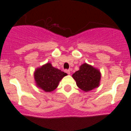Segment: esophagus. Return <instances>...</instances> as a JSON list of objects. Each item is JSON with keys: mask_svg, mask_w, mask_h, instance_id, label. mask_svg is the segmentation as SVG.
Segmentation results:
<instances>
[{"mask_svg": "<svg viewBox=\"0 0 131 131\" xmlns=\"http://www.w3.org/2000/svg\"><path fill=\"white\" fill-rule=\"evenodd\" d=\"M65 71H66V72L68 74H70V71H69V69H66Z\"/></svg>", "mask_w": 131, "mask_h": 131, "instance_id": "34e87169", "label": "esophagus"}]
</instances>
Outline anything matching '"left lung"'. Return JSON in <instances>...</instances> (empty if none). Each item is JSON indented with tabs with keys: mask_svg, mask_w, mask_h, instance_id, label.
Masks as SVG:
<instances>
[{
	"mask_svg": "<svg viewBox=\"0 0 131 131\" xmlns=\"http://www.w3.org/2000/svg\"><path fill=\"white\" fill-rule=\"evenodd\" d=\"M72 77L79 89L88 92L99 86L101 73L98 69L84 63L80 66L79 70L73 74Z\"/></svg>",
	"mask_w": 131,
	"mask_h": 131,
	"instance_id": "1",
	"label": "left lung"
}]
</instances>
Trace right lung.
Listing matches in <instances>:
<instances>
[{"label":"right lung","instance_id":"add662e5","mask_svg":"<svg viewBox=\"0 0 131 131\" xmlns=\"http://www.w3.org/2000/svg\"><path fill=\"white\" fill-rule=\"evenodd\" d=\"M67 73L47 63L37 68L34 73V78L38 87L45 92H52L58 86L60 81Z\"/></svg>","mask_w":131,"mask_h":131}]
</instances>
